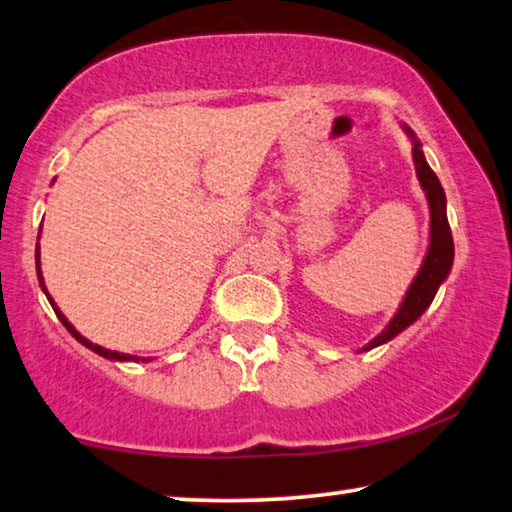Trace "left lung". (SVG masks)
Listing matches in <instances>:
<instances>
[{
  "instance_id": "1",
  "label": "left lung",
  "mask_w": 512,
  "mask_h": 512,
  "mask_svg": "<svg viewBox=\"0 0 512 512\" xmlns=\"http://www.w3.org/2000/svg\"><path fill=\"white\" fill-rule=\"evenodd\" d=\"M407 133L414 137V133H411L409 128H407ZM411 156H414L416 174H418V179H421V186L427 193V202H430V250H427V257L421 266V271H418L416 280L411 282L409 292H407V296H404L398 315L391 319V324L386 326V331L377 335V338L372 340L365 349H372V347L381 345V342H388L391 338H395L400 331L407 329L409 324H414L416 319L423 315L427 305L432 303L439 285L446 280L448 271H451V266H453L455 246H453L451 225H448V218H446L444 188H441L437 174H434L430 170V165L425 163L421 142H414Z\"/></svg>"
}]
</instances>
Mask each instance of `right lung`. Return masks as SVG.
Returning a JSON list of instances; mask_svg holds the SVG:
<instances>
[{
	"instance_id": "1",
	"label": "right lung",
	"mask_w": 512,
	"mask_h": 512,
	"mask_svg": "<svg viewBox=\"0 0 512 512\" xmlns=\"http://www.w3.org/2000/svg\"><path fill=\"white\" fill-rule=\"evenodd\" d=\"M36 273H38V280H41V287H43V292L48 294V289H45V285H43V276H41V264H38V246H36ZM48 299H50V296H48ZM50 303H52V310H55V315L59 317V322L64 324L66 329H68V333H71L75 340H80L82 345L89 347V349H94L96 354H101V356H105V358H114V361H133V356H128V354H119V352H112V349H105V347H101V345H94V342H89L87 338H82V335H80L78 331H75L71 324H68V319H66L64 315H61V310L57 308L55 301L50 299Z\"/></svg>"
}]
</instances>
